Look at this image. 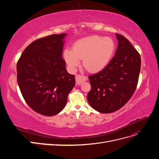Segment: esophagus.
I'll return each instance as SVG.
<instances>
[{"instance_id":"obj_1","label":"esophagus","mask_w":159,"mask_h":159,"mask_svg":"<svg viewBox=\"0 0 159 159\" xmlns=\"http://www.w3.org/2000/svg\"><path fill=\"white\" fill-rule=\"evenodd\" d=\"M86 80H87V78L84 75H81L78 74L75 75V81L77 85H81Z\"/></svg>"}]
</instances>
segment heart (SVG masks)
Returning a JSON list of instances; mask_svg holds the SVG:
<instances>
[{
    "instance_id": "1",
    "label": "heart",
    "mask_w": 159,
    "mask_h": 159,
    "mask_svg": "<svg viewBox=\"0 0 159 159\" xmlns=\"http://www.w3.org/2000/svg\"><path fill=\"white\" fill-rule=\"evenodd\" d=\"M115 50V43L110 37L93 35L77 41L73 49L67 48L64 58L69 68L74 71L83 60L84 68L90 73H97L106 68Z\"/></svg>"
}]
</instances>
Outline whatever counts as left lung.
I'll return each instance as SVG.
<instances>
[{
    "instance_id": "8db88e82",
    "label": "left lung",
    "mask_w": 159,
    "mask_h": 159,
    "mask_svg": "<svg viewBox=\"0 0 159 159\" xmlns=\"http://www.w3.org/2000/svg\"><path fill=\"white\" fill-rule=\"evenodd\" d=\"M118 46L106 68L88 78L91 90L88 101L99 113L116 111L132 97L141 70V57L130 42L116 34Z\"/></svg>"
}]
</instances>
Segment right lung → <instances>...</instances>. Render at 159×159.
Segmentation results:
<instances>
[{"label": "right lung", "mask_w": 159, "mask_h": 159, "mask_svg": "<svg viewBox=\"0 0 159 159\" xmlns=\"http://www.w3.org/2000/svg\"><path fill=\"white\" fill-rule=\"evenodd\" d=\"M67 34L40 38L28 46L18 61L17 81L24 99L36 112L53 116L66 106L75 84L62 58Z\"/></svg>", "instance_id": "obj_1"}]
</instances>
